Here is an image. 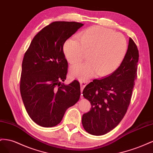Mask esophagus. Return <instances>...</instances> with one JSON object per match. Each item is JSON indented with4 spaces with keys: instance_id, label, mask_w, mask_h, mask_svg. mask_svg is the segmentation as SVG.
I'll return each mask as SVG.
<instances>
[{
    "instance_id": "1",
    "label": "esophagus",
    "mask_w": 153,
    "mask_h": 153,
    "mask_svg": "<svg viewBox=\"0 0 153 153\" xmlns=\"http://www.w3.org/2000/svg\"><path fill=\"white\" fill-rule=\"evenodd\" d=\"M86 84H87V82H86V81H81L80 82V85H81V92H82V90H83V88H85V87L86 86ZM81 98H82V94H81Z\"/></svg>"
}]
</instances>
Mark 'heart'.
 <instances>
[{
  "instance_id": "heart-1",
  "label": "heart",
  "mask_w": 153,
  "mask_h": 153,
  "mask_svg": "<svg viewBox=\"0 0 153 153\" xmlns=\"http://www.w3.org/2000/svg\"><path fill=\"white\" fill-rule=\"evenodd\" d=\"M63 53L71 64L80 62L88 52L87 62L71 68V75L86 79L97 72L106 76L119 66L128 51V42L123 34L99 25L81 30L76 38L65 42Z\"/></svg>"
}]
</instances>
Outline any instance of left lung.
Wrapping results in <instances>:
<instances>
[{"label":"left lung","mask_w":153,"mask_h":153,"mask_svg":"<svg viewBox=\"0 0 153 153\" xmlns=\"http://www.w3.org/2000/svg\"><path fill=\"white\" fill-rule=\"evenodd\" d=\"M138 58L137 46L129 38L127 53L119 68L106 77L94 79L86 86L82 95L91 105V110L82 117L86 132L103 135L120 123L131 99Z\"/></svg>","instance_id":"1"}]
</instances>
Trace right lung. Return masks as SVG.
<instances>
[{
  "mask_svg": "<svg viewBox=\"0 0 153 153\" xmlns=\"http://www.w3.org/2000/svg\"><path fill=\"white\" fill-rule=\"evenodd\" d=\"M83 24L54 22L37 33L24 54L20 82L22 99L29 116L45 128L57 126L65 111L79 100L80 84L66 79L68 62L63 47Z\"/></svg>",
  "mask_w": 153,
  "mask_h": 153,
  "instance_id": "add662e5",
  "label": "right lung"
}]
</instances>
